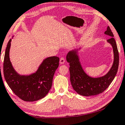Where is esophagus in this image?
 Instances as JSON below:
<instances>
[{
	"label": "esophagus",
	"instance_id": "obj_1",
	"mask_svg": "<svg viewBox=\"0 0 125 125\" xmlns=\"http://www.w3.org/2000/svg\"><path fill=\"white\" fill-rule=\"evenodd\" d=\"M65 62V59L64 57H61V58L60 59V64H64Z\"/></svg>",
	"mask_w": 125,
	"mask_h": 125
}]
</instances>
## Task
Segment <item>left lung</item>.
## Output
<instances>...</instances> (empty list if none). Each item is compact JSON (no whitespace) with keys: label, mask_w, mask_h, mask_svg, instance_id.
Returning <instances> with one entry per match:
<instances>
[{"label":"left lung","mask_w":125,"mask_h":125,"mask_svg":"<svg viewBox=\"0 0 125 125\" xmlns=\"http://www.w3.org/2000/svg\"><path fill=\"white\" fill-rule=\"evenodd\" d=\"M110 37L107 42L112 46L114 52V62L110 70L106 75L99 77H92L85 73L80 61L78 50L70 51L67 54L66 60L70 65V81L76 92L83 96L96 95L103 92L109 86L116 75L119 63V55L116 43L110 27L108 26L104 32Z\"/></svg>","instance_id":"left-lung-1"}]
</instances>
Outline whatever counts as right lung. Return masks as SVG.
I'll use <instances>...</instances> for the list:
<instances>
[{
	"label": "right lung",
	"mask_w": 125,
	"mask_h": 125,
	"mask_svg": "<svg viewBox=\"0 0 125 125\" xmlns=\"http://www.w3.org/2000/svg\"><path fill=\"white\" fill-rule=\"evenodd\" d=\"M10 39L4 56L3 71L6 83L17 97L26 102H34L46 96L52 86V79L59 65V58L50 56L45 59L34 73L21 75L15 70L10 60Z\"/></svg>",
	"instance_id": "right-lung-1"
}]
</instances>
